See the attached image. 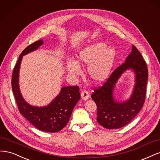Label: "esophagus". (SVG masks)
Masks as SVG:
<instances>
[{"instance_id": "obj_1", "label": "esophagus", "mask_w": 160, "mask_h": 160, "mask_svg": "<svg viewBox=\"0 0 160 160\" xmlns=\"http://www.w3.org/2000/svg\"><path fill=\"white\" fill-rule=\"evenodd\" d=\"M81 98L83 99V100L86 101L87 99H88V98H89V92L88 91H83L81 93Z\"/></svg>"}]
</instances>
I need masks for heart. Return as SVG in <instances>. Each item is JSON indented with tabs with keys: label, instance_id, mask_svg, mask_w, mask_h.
Listing matches in <instances>:
<instances>
[{
	"label": "heart",
	"instance_id": "1",
	"mask_svg": "<svg viewBox=\"0 0 160 160\" xmlns=\"http://www.w3.org/2000/svg\"><path fill=\"white\" fill-rule=\"evenodd\" d=\"M117 59L115 48L108 47L103 42H97L84 47L77 55V61L68 59L67 69L72 76L81 73L79 65L87 66V74L95 83H102L107 79L112 71Z\"/></svg>",
	"mask_w": 160,
	"mask_h": 160
}]
</instances>
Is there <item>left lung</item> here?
<instances>
[{
	"instance_id": "left-lung-1",
	"label": "left lung",
	"mask_w": 160,
	"mask_h": 160,
	"mask_svg": "<svg viewBox=\"0 0 160 160\" xmlns=\"http://www.w3.org/2000/svg\"><path fill=\"white\" fill-rule=\"evenodd\" d=\"M132 70L135 85L132 95L125 102L114 99L113 91L118 79L124 72ZM148 70L146 61L134 45L124 63L118 67L100 88L95 89L91 98L98 107L97 121L105 128H123L132 122L142 109L146 98Z\"/></svg>"
}]
</instances>
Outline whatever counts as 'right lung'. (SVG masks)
Listing matches in <instances>:
<instances>
[{
    "label": "right lung",
    "mask_w": 160,
    "mask_h": 160,
    "mask_svg": "<svg viewBox=\"0 0 160 160\" xmlns=\"http://www.w3.org/2000/svg\"><path fill=\"white\" fill-rule=\"evenodd\" d=\"M44 41L32 43L23 50L18 57L12 76V89L19 112L36 128L42 132L55 133L61 131L69 122L75 105L81 98L78 86L63 87L60 93L47 106L37 107L24 99L19 88V71L22 57L37 50Z\"/></svg>",
    "instance_id": "right-lung-1"
}]
</instances>
